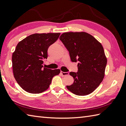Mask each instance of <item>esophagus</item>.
Instances as JSON below:
<instances>
[{
    "instance_id": "obj_1",
    "label": "esophagus",
    "mask_w": 126,
    "mask_h": 126,
    "mask_svg": "<svg viewBox=\"0 0 126 126\" xmlns=\"http://www.w3.org/2000/svg\"><path fill=\"white\" fill-rule=\"evenodd\" d=\"M61 73L62 74V75L63 76H68L69 75V73H68V72H63V71H61Z\"/></svg>"
}]
</instances>
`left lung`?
Masks as SVG:
<instances>
[{
    "label": "left lung",
    "mask_w": 126,
    "mask_h": 126,
    "mask_svg": "<svg viewBox=\"0 0 126 126\" xmlns=\"http://www.w3.org/2000/svg\"><path fill=\"white\" fill-rule=\"evenodd\" d=\"M60 39L67 49L71 62H78V71L70 72L73 84L66 85L74 94L85 96L97 88L104 76L107 58L103 47L91 34L82 32H65Z\"/></svg>",
    "instance_id": "left-lung-1"
}]
</instances>
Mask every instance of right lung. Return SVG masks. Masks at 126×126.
<instances>
[{"label":"right lung","instance_id":"right-lung-1","mask_svg":"<svg viewBox=\"0 0 126 126\" xmlns=\"http://www.w3.org/2000/svg\"><path fill=\"white\" fill-rule=\"evenodd\" d=\"M60 33H34L18 43L13 53L12 61L14 77L21 88L31 94H39L49 87L53 76L60 69L43 68L47 50L58 39Z\"/></svg>","mask_w":126,"mask_h":126}]
</instances>
